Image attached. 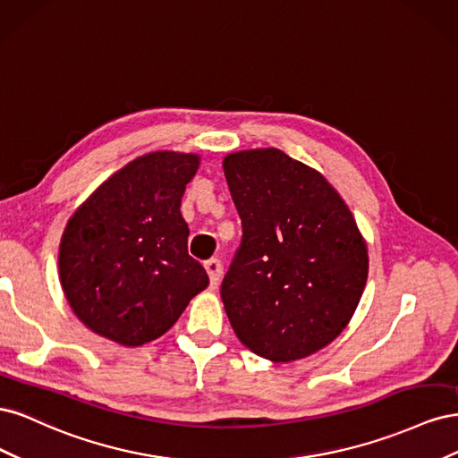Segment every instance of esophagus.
<instances>
[{
    "instance_id": "obj_1",
    "label": "esophagus",
    "mask_w": 458,
    "mask_h": 458,
    "mask_svg": "<svg viewBox=\"0 0 458 458\" xmlns=\"http://www.w3.org/2000/svg\"><path fill=\"white\" fill-rule=\"evenodd\" d=\"M204 267H206V271H208V275H210V284H212V288H216L217 284H219V281H221V261L219 259H216V258H212V259H208V261H204Z\"/></svg>"
}]
</instances>
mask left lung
I'll return each mask as SVG.
<instances>
[{"instance_id":"8db88e82","label":"left lung","mask_w":458,"mask_h":458,"mask_svg":"<svg viewBox=\"0 0 458 458\" xmlns=\"http://www.w3.org/2000/svg\"><path fill=\"white\" fill-rule=\"evenodd\" d=\"M242 221L221 300L239 340L288 363L318 352L350 323L367 284V244L342 197L279 148L227 155Z\"/></svg>"}]
</instances>
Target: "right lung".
<instances>
[{
	"mask_svg": "<svg viewBox=\"0 0 458 458\" xmlns=\"http://www.w3.org/2000/svg\"><path fill=\"white\" fill-rule=\"evenodd\" d=\"M200 158L150 152L123 165L68 219L59 275L76 317L95 335L135 348L157 340L208 286L187 252L179 208Z\"/></svg>",
	"mask_w": 458,
	"mask_h": 458,
	"instance_id": "right-lung-1",
	"label": "right lung"
}]
</instances>
